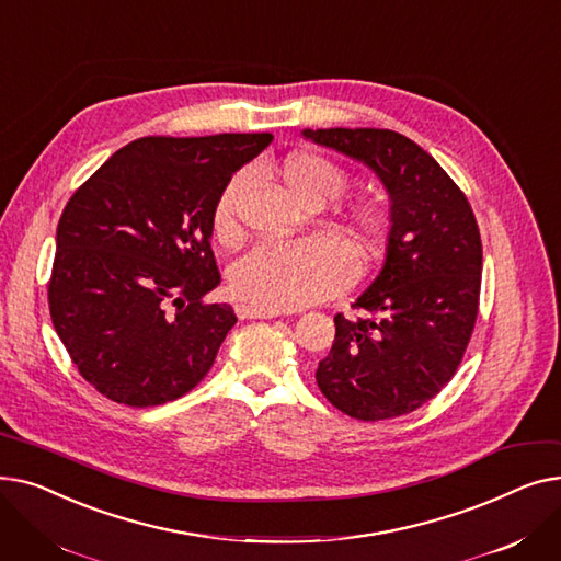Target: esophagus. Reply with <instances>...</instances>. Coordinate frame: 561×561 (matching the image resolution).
I'll return each mask as SVG.
<instances>
[{"label": "esophagus", "instance_id": "esophagus-1", "mask_svg": "<svg viewBox=\"0 0 561 561\" xmlns=\"http://www.w3.org/2000/svg\"><path fill=\"white\" fill-rule=\"evenodd\" d=\"M236 313L241 320L245 318H277L282 316L279 309H265V307H252V305H236Z\"/></svg>", "mask_w": 561, "mask_h": 561}]
</instances>
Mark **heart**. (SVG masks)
<instances>
[{
    "label": "heart",
    "mask_w": 561,
    "mask_h": 561,
    "mask_svg": "<svg viewBox=\"0 0 561 561\" xmlns=\"http://www.w3.org/2000/svg\"><path fill=\"white\" fill-rule=\"evenodd\" d=\"M279 180L288 195L320 206L339 197L350 186V174L334 161L298 152L288 154L279 168ZM245 174H236L220 193L214 209V231L220 241L239 236V202ZM389 229V211L377 199L359 197L347 206L345 231L359 250H373ZM355 259L332 236H307L293 241H265L236 259L229 282L236 296L265 309H298L330 298L355 279Z\"/></svg>",
    "instance_id": "1"
}]
</instances>
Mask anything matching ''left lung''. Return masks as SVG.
Here are the masks:
<instances>
[{
  "label": "left lung",
  "mask_w": 561,
  "mask_h": 561,
  "mask_svg": "<svg viewBox=\"0 0 561 561\" xmlns=\"http://www.w3.org/2000/svg\"><path fill=\"white\" fill-rule=\"evenodd\" d=\"M305 138L368 165L389 193L387 256L352 305L316 381L336 409L387 421L453 379L480 305L482 241L473 209L421 145L391 129H305Z\"/></svg>",
  "instance_id": "8db88e82"
}]
</instances>
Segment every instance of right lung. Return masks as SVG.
Here are the masks:
<instances>
[{
	"mask_svg": "<svg viewBox=\"0 0 561 561\" xmlns=\"http://www.w3.org/2000/svg\"><path fill=\"white\" fill-rule=\"evenodd\" d=\"M271 134L147 136L83 182L58 220L49 313L81 377L127 407L186 396L209 373L229 305L220 284L214 209L231 174Z\"/></svg>",
	"mask_w": 561,
	"mask_h": 561,
	"instance_id": "right-lung-1",
	"label": "right lung"
}]
</instances>
